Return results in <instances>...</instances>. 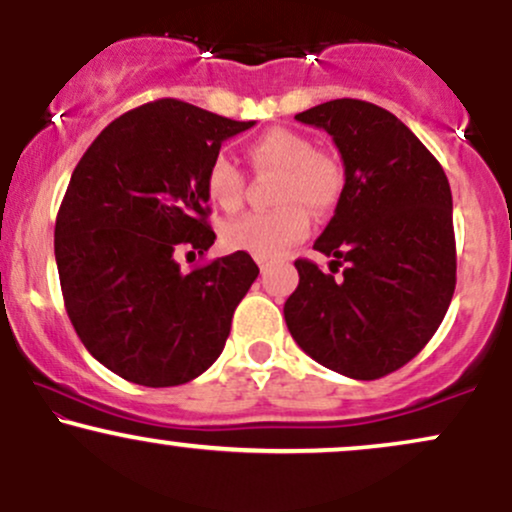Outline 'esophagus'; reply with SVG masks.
<instances>
[{
	"instance_id": "esophagus-1",
	"label": "esophagus",
	"mask_w": 512,
	"mask_h": 512,
	"mask_svg": "<svg viewBox=\"0 0 512 512\" xmlns=\"http://www.w3.org/2000/svg\"><path fill=\"white\" fill-rule=\"evenodd\" d=\"M257 264H260V269H262V272H264V269H267V267H269V264H267V262H264V260H257Z\"/></svg>"
}]
</instances>
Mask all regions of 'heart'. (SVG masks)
Returning a JSON list of instances; mask_svg holds the SVG:
<instances>
[{"label": "heart", "instance_id": "1", "mask_svg": "<svg viewBox=\"0 0 512 512\" xmlns=\"http://www.w3.org/2000/svg\"><path fill=\"white\" fill-rule=\"evenodd\" d=\"M257 173H279L276 204L281 209L255 211L223 226L228 250L248 252L255 260L272 262L310 231V216L337 207L344 192V163L327 149H315L308 134L289 127H272L248 146ZM204 192L216 207L233 211L243 204L245 175L228 156L216 154L204 170Z\"/></svg>", "mask_w": 512, "mask_h": 512}]
</instances>
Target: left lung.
<instances>
[{"label": "left lung", "instance_id": "obj_1", "mask_svg": "<svg viewBox=\"0 0 512 512\" xmlns=\"http://www.w3.org/2000/svg\"><path fill=\"white\" fill-rule=\"evenodd\" d=\"M322 127L344 161V192L315 250L339 279L296 260L284 303L296 344L346 378L378 380L436 334L455 293L457 255L445 170L416 134L380 105L337 98L296 115Z\"/></svg>", "mask_w": 512, "mask_h": 512}]
</instances>
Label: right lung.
<instances>
[{
    "mask_svg": "<svg viewBox=\"0 0 512 512\" xmlns=\"http://www.w3.org/2000/svg\"><path fill=\"white\" fill-rule=\"evenodd\" d=\"M252 125L161 98L110 122L76 163L55 223L64 308L88 354L129 383L202 375L260 274L248 252L187 274L175 262L214 245L204 170Z\"/></svg>",
    "mask_w": 512,
    "mask_h": 512,
    "instance_id": "add662e5",
    "label": "right lung"
}]
</instances>
